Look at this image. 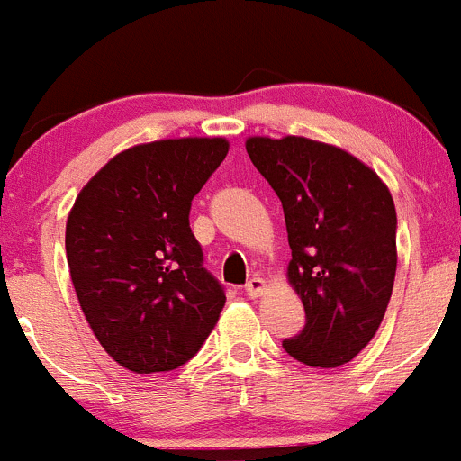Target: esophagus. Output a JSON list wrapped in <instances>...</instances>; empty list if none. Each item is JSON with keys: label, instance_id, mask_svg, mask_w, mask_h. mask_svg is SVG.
<instances>
[{"label": "esophagus", "instance_id": "34e87169", "mask_svg": "<svg viewBox=\"0 0 461 461\" xmlns=\"http://www.w3.org/2000/svg\"><path fill=\"white\" fill-rule=\"evenodd\" d=\"M266 291H268V282H266L264 277H253L246 284V293H249L250 297H262Z\"/></svg>", "mask_w": 461, "mask_h": 461}]
</instances>
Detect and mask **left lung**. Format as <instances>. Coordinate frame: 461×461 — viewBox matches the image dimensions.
<instances>
[{"label":"left lung","instance_id":"1","mask_svg":"<svg viewBox=\"0 0 461 461\" xmlns=\"http://www.w3.org/2000/svg\"><path fill=\"white\" fill-rule=\"evenodd\" d=\"M246 153L282 202L293 255L286 277L306 311L284 348L306 366H341L373 339L391 300V191L371 166L308 137H249Z\"/></svg>","mask_w":461,"mask_h":461}]
</instances>
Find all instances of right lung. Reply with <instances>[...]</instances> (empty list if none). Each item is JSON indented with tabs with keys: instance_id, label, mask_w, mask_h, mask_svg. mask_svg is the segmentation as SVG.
<instances>
[{
	"instance_id": "right-lung-1",
	"label": "right lung",
	"mask_w": 461,
	"mask_h": 461,
	"mask_svg": "<svg viewBox=\"0 0 461 461\" xmlns=\"http://www.w3.org/2000/svg\"><path fill=\"white\" fill-rule=\"evenodd\" d=\"M229 153L224 137H179L122 150L79 191L66 258L90 330L120 366L186 364L226 303L188 224L193 197Z\"/></svg>"
}]
</instances>
